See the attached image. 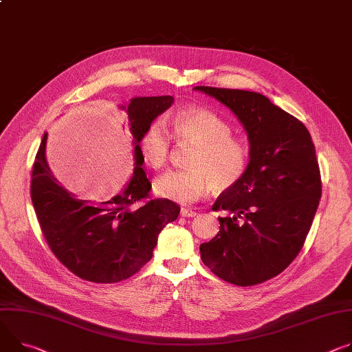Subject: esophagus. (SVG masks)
Returning <instances> with one entry per match:
<instances>
[{
	"instance_id": "1",
	"label": "esophagus",
	"mask_w": 352,
	"mask_h": 352,
	"mask_svg": "<svg viewBox=\"0 0 352 352\" xmlns=\"http://www.w3.org/2000/svg\"><path fill=\"white\" fill-rule=\"evenodd\" d=\"M181 216H184V217H194V216H197V212L192 210V209L182 208L181 209Z\"/></svg>"
}]
</instances>
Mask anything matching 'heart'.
I'll list each match as a JSON object with an SVG mask.
<instances>
[{
  "label": "heart",
  "instance_id": "obj_1",
  "mask_svg": "<svg viewBox=\"0 0 352 352\" xmlns=\"http://www.w3.org/2000/svg\"><path fill=\"white\" fill-rule=\"evenodd\" d=\"M178 140L195 144L190 170L170 171L158 177L155 195L181 205H190L210 192L234 188L248 166L245 144L232 136L230 124L217 113L199 107L178 111L173 119ZM139 148L151 168H163L171 154V136L163 120L150 122L139 139Z\"/></svg>",
  "mask_w": 352,
  "mask_h": 352
}]
</instances>
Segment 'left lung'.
<instances>
[{
  "instance_id": "1",
  "label": "left lung",
  "mask_w": 352,
  "mask_h": 352,
  "mask_svg": "<svg viewBox=\"0 0 352 352\" xmlns=\"http://www.w3.org/2000/svg\"><path fill=\"white\" fill-rule=\"evenodd\" d=\"M228 107L247 132L250 162L243 179L221 194L213 210L220 230L199 247L201 258L223 280L261 283L299 254L322 198L316 148L306 126L265 95L194 87Z\"/></svg>"
}]
</instances>
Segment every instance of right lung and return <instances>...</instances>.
Wrapping results in <instances>:
<instances>
[{"label":"right lung","instance_id":"1","mask_svg":"<svg viewBox=\"0 0 352 352\" xmlns=\"http://www.w3.org/2000/svg\"><path fill=\"white\" fill-rule=\"evenodd\" d=\"M174 102L171 95L135 97L119 105L133 138V174L120 194L102 202L77 198L53 175L43 136L32 171L30 198L42 233L60 263L74 275L97 283H113L135 275L153 257L158 234L178 217L179 206L168 199L147 198L151 184L142 166L139 139L146 126Z\"/></svg>","mask_w":352,"mask_h":352}]
</instances>
